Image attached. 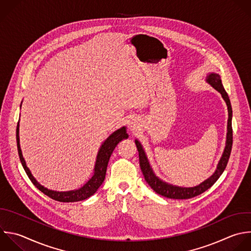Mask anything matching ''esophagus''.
<instances>
[{"mask_svg": "<svg viewBox=\"0 0 251 251\" xmlns=\"http://www.w3.org/2000/svg\"><path fill=\"white\" fill-rule=\"evenodd\" d=\"M128 126H129V129L132 132H137V130L139 129V126H138V124H137V122L135 120H132L131 122H129Z\"/></svg>", "mask_w": 251, "mask_h": 251, "instance_id": "obj_1", "label": "esophagus"}]
</instances>
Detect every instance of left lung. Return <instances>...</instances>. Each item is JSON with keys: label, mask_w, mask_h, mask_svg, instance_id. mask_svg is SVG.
Instances as JSON below:
<instances>
[{"label": "left lung", "mask_w": 251, "mask_h": 251, "mask_svg": "<svg viewBox=\"0 0 251 251\" xmlns=\"http://www.w3.org/2000/svg\"><path fill=\"white\" fill-rule=\"evenodd\" d=\"M206 81L213 88H215L218 92L221 93L223 99L225 100V102L226 104L227 113H228L226 146H225L223 155L218 163L216 171L209 178L205 179L203 182H201L200 184L193 186V187H180V186L173 185V184L163 181L154 174L142 145L140 144V142L137 139H135V144H136V147L138 150V155H139V165H140V168H141V171H142V174L144 176L146 182L151 186V188L156 193H158L162 196H165L167 198L188 199V198H192V197H195V196L203 193L217 181V179L220 177V176L223 174V172L225 171V169L226 167V164H227V161H228V158L230 155V151H231V146H232V128H231L232 110H231V105H230V101L228 99L227 93L224 89L221 77L218 74H215V73L209 74L206 77Z\"/></svg>", "instance_id": "1"}]
</instances>
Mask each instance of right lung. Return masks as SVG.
<instances>
[{
	"instance_id": "add662e5",
	"label": "right lung",
	"mask_w": 251,
	"mask_h": 251,
	"mask_svg": "<svg viewBox=\"0 0 251 251\" xmlns=\"http://www.w3.org/2000/svg\"><path fill=\"white\" fill-rule=\"evenodd\" d=\"M21 107H22V105H21ZM127 137H128V134L126 133V126H123L120 129L113 132L103 142V144L101 145V147L98 151L97 159H96V163H95V168H94V174H93L92 177L82 187H80L78 189L71 190V191H61L60 192V191L50 190V189L44 187L32 176L31 172L29 171V169L26 166V163H25V158L23 156L21 145H20V123L18 124V126H17V143H18L19 156H20L22 165H23L26 175L28 176V177L32 181V183L41 192H43L44 194H46L50 198H52L54 200H57V201H60V202H77V201L84 200V199L90 197L91 195H93L97 191V189L101 186V184L103 183V181L105 179L108 162L110 160V157H111L114 149L116 148V146L118 145L119 142H121L123 139H126Z\"/></svg>"
}]
</instances>
